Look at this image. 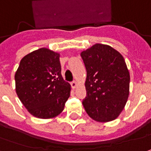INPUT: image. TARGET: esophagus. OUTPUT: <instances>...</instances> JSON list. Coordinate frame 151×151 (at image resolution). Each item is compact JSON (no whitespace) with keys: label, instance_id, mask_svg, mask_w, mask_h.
I'll use <instances>...</instances> for the list:
<instances>
[{"label":"esophagus","instance_id":"esophagus-1","mask_svg":"<svg viewBox=\"0 0 151 151\" xmlns=\"http://www.w3.org/2000/svg\"><path fill=\"white\" fill-rule=\"evenodd\" d=\"M78 83H77L76 81H73V83H71V86H72L73 89H75L76 87L78 86Z\"/></svg>","mask_w":151,"mask_h":151}]
</instances>
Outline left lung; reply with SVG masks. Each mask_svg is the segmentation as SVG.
<instances>
[{"label": "left lung", "mask_w": 151, "mask_h": 151, "mask_svg": "<svg viewBox=\"0 0 151 151\" xmlns=\"http://www.w3.org/2000/svg\"><path fill=\"white\" fill-rule=\"evenodd\" d=\"M86 69L83 105L96 122L116 119L127 103L130 74L123 55L108 45L95 44L81 52Z\"/></svg>", "instance_id": "8db88e82"}]
</instances>
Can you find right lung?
<instances>
[{"label": "right lung", "mask_w": 151, "mask_h": 151, "mask_svg": "<svg viewBox=\"0 0 151 151\" xmlns=\"http://www.w3.org/2000/svg\"><path fill=\"white\" fill-rule=\"evenodd\" d=\"M60 53L40 48L24 56L17 69L15 91L32 115L52 119L65 109L71 86L61 75Z\"/></svg>", "instance_id": "1"}]
</instances>
